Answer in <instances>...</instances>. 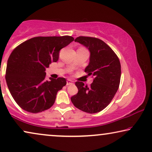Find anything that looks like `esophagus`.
<instances>
[{
    "label": "esophagus",
    "mask_w": 152,
    "mask_h": 152,
    "mask_svg": "<svg viewBox=\"0 0 152 152\" xmlns=\"http://www.w3.org/2000/svg\"><path fill=\"white\" fill-rule=\"evenodd\" d=\"M72 84H73V82H72V81L70 80H68L67 82H66V85H67V86H69V85H72Z\"/></svg>",
    "instance_id": "obj_1"
}]
</instances>
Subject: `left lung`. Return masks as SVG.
<instances>
[{
  "mask_svg": "<svg viewBox=\"0 0 152 152\" xmlns=\"http://www.w3.org/2000/svg\"><path fill=\"white\" fill-rule=\"evenodd\" d=\"M90 52L89 64L85 68L92 75L90 86L76 82L78 93L71 97L74 106L82 111L95 113L102 111L111 102L119 88L121 66L118 56L107 43L94 37H79L75 39Z\"/></svg>",
  "mask_w": 152,
  "mask_h": 152,
  "instance_id": "obj_1",
  "label": "left lung"
}]
</instances>
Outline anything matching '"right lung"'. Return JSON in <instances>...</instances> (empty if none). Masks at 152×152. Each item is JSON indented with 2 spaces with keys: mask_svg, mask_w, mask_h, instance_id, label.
Segmentation results:
<instances>
[{
  "mask_svg": "<svg viewBox=\"0 0 152 152\" xmlns=\"http://www.w3.org/2000/svg\"><path fill=\"white\" fill-rule=\"evenodd\" d=\"M74 38L70 36L37 37L22 43L8 59L5 80L12 96L25 111L37 113L55 103L58 91L66 84L64 77H45V68L59 59L60 50Z\"/></svg>",
  "mask_w": 152,
  "mask_h": 152,
  "instance_id": "obj_1",
  "label": "right lung"
}]
</instances>
